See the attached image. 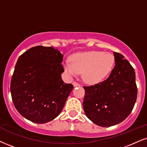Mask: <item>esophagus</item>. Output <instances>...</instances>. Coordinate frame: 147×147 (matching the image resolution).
<instances>
[{"instance_id":"1","label":"esophagus","mask_w":147,"mask_h":147,"mask_svg":"<svg viewBox=\"0 0 147 147\" xmlns=\"http://www.w3.org/2000/svg\"><path fill=\"white\" fill-rule=\"evenodd\" d=\"M73 85H74V87H76V86H80V84H78V83L76 82H73Z\"/></svg>"}]
</instances>
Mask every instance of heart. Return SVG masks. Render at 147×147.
Returning a JSON list of instances; mask_svg holds the SVG:
<instances>
[{"label":"heart","instance_id":"obj_1","mask_svg":"<svg viewBox=\"0 0 147 147\" xmlns=\"http://www.w3.org/2000/svg\"><path fill=\"white\" fill-rule=\"evenodd\" d=\"M70 61L63 63L65 71L74 76L82 73L83 80L93 84L101 82L110 75L115 59L110 52L88 51L72 54Z\"/></svg>","mask_w":147,"mask_h":147}]
</instances>
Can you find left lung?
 <instances>
[{
    "mask_svg": "<svg viewBox=\"0 0 147 147\" xmlns=\"http://www.w3.org/2000/svg\"><path fill=\"white\" fill-rule=\"evenodd\" d=\"M115 65L106 80L84 86L83 108L92 122L101 127L120 123L131 113L137 98L136 74L122 54L113 52Z\"/></svg>",
    "mask_w": 147,
    "mask_h": 147,
    "instance_id": "8db88e82",
    "label": "left lung"
}]
</instances>
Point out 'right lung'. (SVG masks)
Segmentation results:
<instances>
[{"label":"right lung","mask_w":147,"mask_h":147,"mask_svg":"<svg viewBox=\"0 0 147 147\" xmlns=\"http://www.w3.org/2000/svg\"><path fill=\"white\" fill-rule=\"evenodd\" d=\"M63 55L53 47L35 46L16 63L11 80L13 102L20 115L35 123L57 117L74 88L63 81Z\"/></svg>","instance_id":"right-lung-1"}]
</instances>
